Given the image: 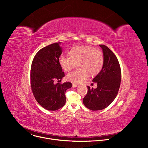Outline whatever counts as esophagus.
<instances>
[{
	"label": "esophagus",
	"mask_w": 148,
	"mask_h": 148,
	"mask_svg": "<svg viewBox=\"0 0 148 148\" xmlns=\"http://www.w3.org/2000/svg\"><path fill=\"white\" fill-rule=\"evenodd\" d=\"M72 86H73V87H74V88H75V87H77L78 85L77 84H76V83H73V84H72Z\"/></svg>",
	"instance_id": "1"
}]
</instances>
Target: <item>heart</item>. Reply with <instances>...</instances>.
Instances as JSON below:
<instances>
[{"instance_id":"1","label":"heart","mask_w":148,"mask_h":148,"mask_svg":"<svg viewBox=\"0 0 148 148\" xmlns=\"http://www.w3.org/2000/svg\"><path fill=\"white\" fill-rule=\"evenodd\" d=\"M69 54L70 57L61 56L59 63L67 72H70L77 65V70L69 73L67 78L74 83H80L85 80L88 74H97L102 69L103 64L102 52L91 46H77L72 48Z\"/></svg>"}]
</instances>
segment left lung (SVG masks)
<instances>
[{"instance_id": "left-lung-1", "label": "left lung", "mask_w": 148, "mask_h": 148, "mask_svg": "<svg viewBox=\"0 0 148 148\" xmlns=\"http://www.w3.org/2000/svg\"><path fill=\"white\" fill-rule=\"evenodd\" d=\"M103 55V64L101 71L92 79L97 83L95 89L88 87V92L83 98L85 106L92 111L102 110L116 98L121 84V70L114 53L106 46L100 45Z\"/></svg>"}]
</instances>
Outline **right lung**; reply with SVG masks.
<instances>
[{"label":"right lung","mask_w":148,"mask_h":148,"mask_svg":"<svg viewBox=\"0 0 148 148\" xmlns=\"http://www.w3.org/2000/svg\"><path fill=\"white\" fill-rule=\"evenodd\" d=\"M61 42L40 49L35 55L31 66L30 82L33 95L41 106L56 111L66 103V91L72 87L71 82L55 84L64 77L59 63L62 53Z\"/></svg>","instance_id":"add662e5"}]
</instances>
